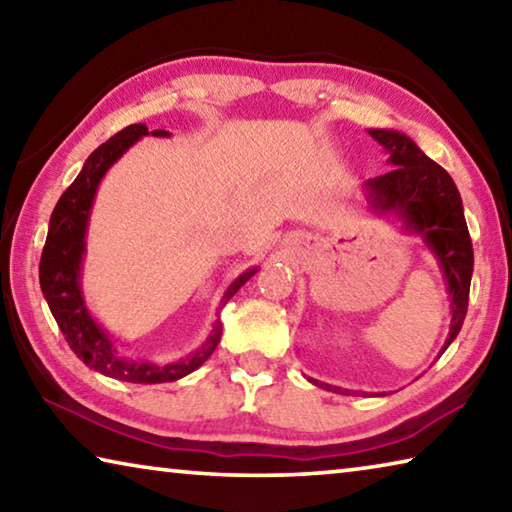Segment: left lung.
I'll list each match as a JSON object with an SVG mask.
<instances>
[{
    "instance_id": "8db88e82",
    "label": "left lung",
    "mask_w": 512,
    "mask_h": 512,
    "mask_svg": "<svg viewBox=\"0 0 512 512\" xmlns=\"http://www.w3.org/2000/svg\"><path fill=\"white\" fill-rule=\"evenodd\" d=\"M370 135L391 153V171L368 180V194L377 210H395L404 216L406 225L427 239L443 266L449 296H452V327L445 348L461 332L470 300V280L474 266L472 239L463 216L461 194L449 173L429 160L418 144L395 131H370ZM318 384V381H314ZM325 386V384H320ZM341 393V388L325 386Z\"/></svg>"
}]
</instances>
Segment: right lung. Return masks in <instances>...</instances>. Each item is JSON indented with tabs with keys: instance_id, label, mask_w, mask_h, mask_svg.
<instances>
[{
	"instance_id": "obj_1",
	"label": "right lung",
	"mask_w": 512,
	"mask_h": 512,
	"mask_svg": "<svg viewBox=\"0 0 512 512\" xmlns=\"http://www.w3.org/2000/svg\"><path fill=\"white\" fill-rule=\"evenodd\" d=\"M142 135H149L146 124H131L121 128L117 135H112L108 142H103L88 160L72 185H69L63 196L58 198L49 221V235L42 248L40 257V287L49 302L51 314L63 332L69 348L74 350L85 366L101 372L106 377H115L121 381H133V384H164V381H176L189 375L216 350L221 339V323L216 320L214 332L205 341L201 350H196L192 357L169 363V366H153V363H135L124 361L115 354L106 332L90 318L88 309L83 305L81 287H79V271L81 257L85 250V225H88L90 207L94 201V192L101 183L103 173L115 162L121 153ZM151 135L164 137L167 131H153ZM257 271L250 268L244 275H239L235 282L225 291L223 302H228L235 293Z\"/></svg>"
}]
</instances>
